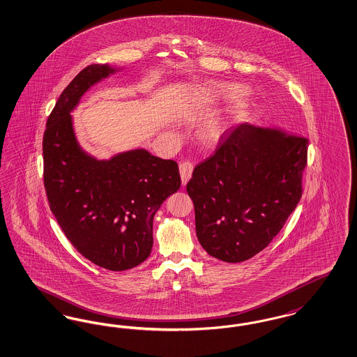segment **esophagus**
<instances>
[{
	"mask_svg": "<svg viewBox=\"0 0 357 357\" xmlns=\"http://www.w3.org/2000/svg\"><path fill=\"white\" fill-rule=\"evenodd\" d=\"M192 170H194V166L191 162H182L179 165V174H181V179H182V185H185L190 181V178L192 175Z\"/></svg>",
	"mask_w": 357,
	"mask_h": 357,
	"instance_id": "obj_1",
	"label": "esophagus"
}]
</instances>
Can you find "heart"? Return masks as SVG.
<instances>
[{"mask_svg":"<svg viewBox=\"0 0 357 357\" xmlns=\"http://www.w3.org/2000/svg\"><path fill=\"white\" fill-rule=\"evenodd\" d=\"M235 90V86L226 82H210L200 87L199 97L203 102H216L232 96ZM232 115L234 110H223L207 118L200 125L198 131L200 141L207 144H216L220 142L229 132L232 123Z\"/></svg>","mask_w":357,"mask_h":357,"instance_id":"heart-1","label":"heart"}]
</instances>
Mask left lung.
Wrapping results in <instances>:
<instances>
[{
  "label": "left lung",
  "mask_w": 357,
  "mask_h": 357,
  "mask_svg": "<svg viewBox=\"0 0 357 357\" xmlns=\"http://www.w3.org/2000/svg\"><path fill=\"white\" fill-rule=\"evenodd\" d=\"M308 139L279 126L231 128L187 183L208 255L239 263L264 250L301 198Z\"/></svg>",
  "instance_id": "left-lung-1"
}]
</instances>
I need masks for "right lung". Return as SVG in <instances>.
Masks as SVG:
<instances>
[{
  "label": "right lung",
  "instance_id": "1",
  "mask_svg": "<svg viewBox=\"0 0 357 357\" xmlns=\"http://www.w3.org/2000/svg\"><path fill=\"white\" fill-rule=\"evenodd\" d=\"M90 65L59 96L43 135V181L50 210L73 245L91 263L125 271L153 248V220L181 187L176 162L138 147L109 159L89 154L78 142L72 113L100 81L121 72Z\"/></svg>",
  "mask_w": 357,
  "mask_h": 357
}]
</instances>
